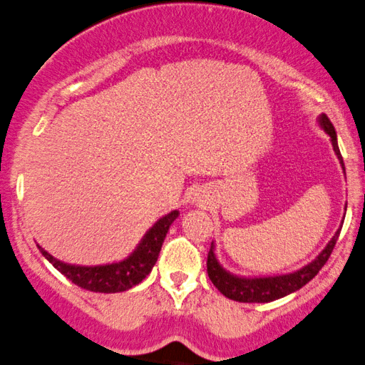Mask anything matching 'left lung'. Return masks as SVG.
I'll return each mask as SVG.
<instances>
[{
	"mask_svg": "<svg viewBox=\"0 0 365 365\" xmlns=\"http://www.w3.org/2000/svg\"><path fill=\"white\" fill-rule=\"evenodd\" d=\"M321 126L324 128V131L328 133L329 138H331L333 148L335 153L340 158L341 167H344V158H341L340 148H338L336 141V133L335 126L327 114H323L319 118ZM345 170V167H344ZM338 235H340V229L336 230V234L333 235L331 241L328 242V246L324 247L323 252L316 258L312 263L304 267L299 272L290 273V275H282V277H269V278H239L227 273L224 268L218 264L215 258V252H213V244L208 251V259H207V272L212 284L220 290L225 297L232 299L237 302H272L277 299L285 297V295L295 292V290L302 289L304 285L309 284V282L319 273V269L327 264L329 256H331L333 247H335Z\"/></svg>",
	"mask_w": 365,
	"mask_h": 365,
	"instance_id": "left-lung-1",
	"label": "left lung"
}]
</instances>
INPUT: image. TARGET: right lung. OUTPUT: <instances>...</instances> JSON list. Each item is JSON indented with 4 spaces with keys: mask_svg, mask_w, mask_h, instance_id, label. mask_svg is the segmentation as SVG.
Listing matches in <instances>:
<instances>
[{
    "mask_svg": "<svg viewBox=\"0 0 365 365\" xmlns=\"http://www.w3.org/2000/svg\"><path fill=\"white\" fill-rule=\"evenodd\" d=\"M178 215L179 212L167 213L165 217H162L145 234L143 241L140 242V246L136 247L133 255L128 256L124 261H119V263L104 264V267H75V264H66L63 261L56 259L54 256H51L41 246L37 247L58 272H61L68 280L78 285L80 289L102 294L124 292V290L138 285L152 272L167 230H169L170 224L178 218Z\"/></svg>",
    "mask_w": 365,
    "mask_h": 365,
    "instance_id": "add662e5",
    "label": "right lung"
}]
</instances>
